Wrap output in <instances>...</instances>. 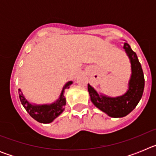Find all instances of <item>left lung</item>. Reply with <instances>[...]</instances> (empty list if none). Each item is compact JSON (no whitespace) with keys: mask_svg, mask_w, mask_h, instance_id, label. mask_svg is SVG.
<instances>
[{"mask_svg":"<svg viewBox=\"0 0 156 156\" xmlns=\"http://www.w3.org/2000/svg\"><path fill=\"white\" fill-rule=\"evenodd\" d=\"M123 48L131 63L132 72L126 93L119 97L110 98L99 95L90 84L87 86L93 104L107 115L114 118L123 117L133 111L142 97L144 87V73L137 55L127 43H124Z\"/></svg>","mask_w":156,"mask_h":156,"instance_id":"obj_1","label":"left lung"}]
</instances>
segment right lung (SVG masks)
I'll return each instance as SVG.
<instances>
[{"label": "right lung", "instance_id": "1", "mask_svg": "<svg viewBox=\"0 0 156 156\" xmlns=\"http://www.w3.org/2000/svg\"><path fill=\"white\" fill-rule=\"evenodd\" d=\"M72 83H73L72 81L66 83L62 90L59 98L55 102L51 105H32L25 98L20 89H19V99L25 109L27 110L32 118H34L35 120L39 122L49 123V122H51L55 118H57L64 111L65 105H66V98L64 96L65 89L69 88Z\"/></svg>", "mask_w": 156, "mask_h": 156}]
</instances>
